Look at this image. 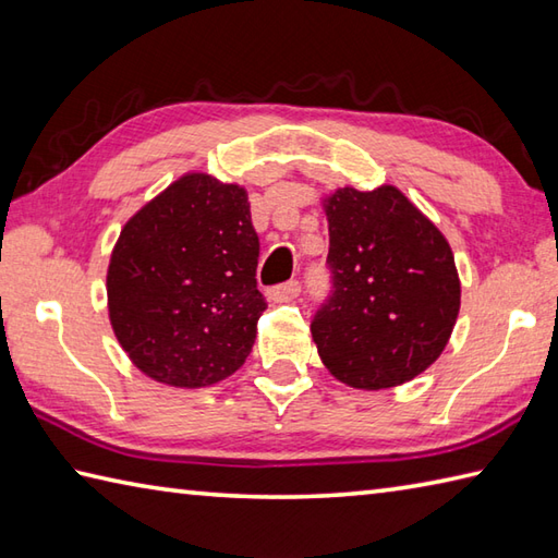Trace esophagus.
<instances>
[{"label": "esophagus", "mask_w": 558, "mask_h": 558, "mask_svg": "<svg viewBox=\"0 0 558 558\" xmlns=\"http://www.w3.org/2000/svg\"><path fill=\"white\" fill-rule=\"evenodd\" d=\"M298 294H300V282H298V280H290V282H286V286L272 288V290L268 292V298H270L272 302L282 304V302H292L294 298H298Z\"/></svg>", "instance_id": "esophagus-1"}]
</instances>
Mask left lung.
Segmentation results:
<instances>
[{"mask_svg":"<svg viewBox=\"0 0 558 558\" xmlns=\"http://www.w3.org/2000/svg\"><path fill=\"white\" fill-rule=\"evenodd\" d=\"M333 294L312 338L338 381L384 390L429 369L460 312V278L444 232L393 184L340 186L322 198Z\"/></svg>","mask_w":558,"mask_h":558,"instance_id":"8db88e82","label":"left lung"}]
</instances>
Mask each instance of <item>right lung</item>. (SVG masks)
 Listing matches in <instances>:
<instances>
[{"mask_svg":"<svg viewBox=\"0 0 558 558\" xmlns=\"http://www.w3.org/2000/svg\"><path fill=\"white\" fill-rule=\"evenodd\" d=\"M248 208L244 186L192 170L124 222L108 266V316L153 381L206 388L252 352L266 302Z\"/></svg>","mask_w":558,"mask_h":558,"instance_id":"1","label":"right lung"}]
</instances>
